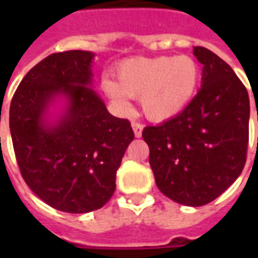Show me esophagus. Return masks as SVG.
I'll list each match as a JSON object with an SVG mask.
<instances>
[{
  "label": "esophagus",
  "mask_w": 258,
  "mask_h": 258,
  "mask_svg": "<svg viewBox=\"0 0 258 258\" xmlns=\"http://www.w3.org/2000/svg\"><path fill=\"white\" fill-rule=\"evenodd\" d=\"M133 130H134V134L137 138H140L141 135H142V130H144V124L138 123V121H133Z\"/></svg>",
  "instance_id": "esophagus-1"
}]
</instances>
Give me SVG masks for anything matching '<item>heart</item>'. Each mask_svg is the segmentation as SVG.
<instances>
[{"label":"heart","mask_w":258,"mask_h":258,"mask_svg":"<svg viewBox=\"0 0 258 258\" xmlns=\"http://www.w3.org/2000/svg\"><path fill=\"white\" fill-rule=\"evenodd\" d=\"M117 80L103 77L102 90L116 105L130 109V98H141L145 116L155 121L175 117L189 105L200 84V66L188 55L135 56L120 62Z\"/></svg>","instance_id":"1"}]
</instances>
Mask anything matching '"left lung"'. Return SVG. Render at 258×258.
Masks as SVG:
<instances>
[{
  "label": "left lung",
  "instance_id": "obj_1",
  "mask_svg": "<svg viewBox=\"0 0 258 258\" xmlns=\"http://www.w3.org/2000/svg\"><path fill=\"white\" fill-rule=\"evenodd\" d=\"M202 88L175 117L148 125L142 138L157 188L179 205L203 206L238 178L249 144L247 90L231 66L203 47ZM258 120V117H257Z\"/></svg>",
  "mask_w": 258,
  "mask_h": 258
}]
</instances>
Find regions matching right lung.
<instances>
[{
	"instance_id": "1",
	"label": "right lung",
	"mask_w": 258,
	"mask_h": 258,
	"mask_svg": "<svg viewBox=\"0 0 258 258\" xmlns=\"http://www.w3.org/2000/svg\"><path fill=\"white\" fill-rule=\"evenodd\" d=\"M90 51L42 59L20 81L9 107V128L20 174L34 194L56 210L101 209L116 189V173L134 131L127 118L107 112L92 81ZM56 96L68 99L58 123L45 120Z\"/></svg>"
}]
</instances>
